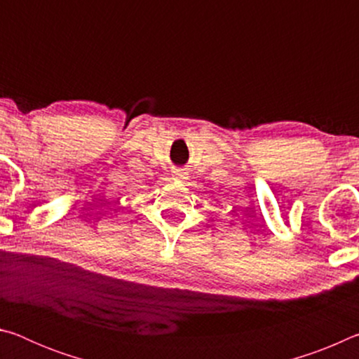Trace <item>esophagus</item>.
<instances>
[{"instance_id":"esophagus-1","label":"esophagus","mask_w":359,"mask_h":359,"mask_svg":"<svg viewBox=\"0 0 359 359\" xmlns=\"http://www.w3.org/2000/svg\"><path fill=\"white\" fill-rule=\"evenodd\" d=\"M184 171H182V169H175V171H174V177L175 179H184Z\"/></svg>"}]
</instances>
